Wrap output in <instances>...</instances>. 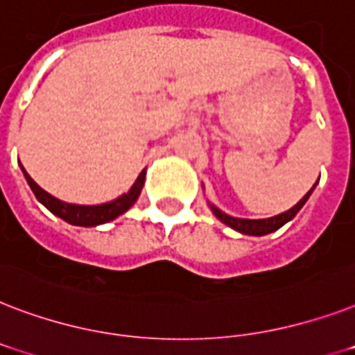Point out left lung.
<instances>
[{
	"instance_id": "left-lung-1",
	"label": "left lung",
	"mask_w": 355,
	"mask_h": 355,
	"mask_svg": "<svg viewBox=\"0 0 355 355\" xmlns=\"http://www.w3.org/2000/svg\"><path fill=\"white\" fill-rule=\"evenodd\" d=\"M311 191L307 192L306 196L302 198L300 202L296 203L293 209L285 211V213H282V215L272 216V218H265V220H244V218H233V216L224 215L222 211H218V209L213 207V205H211V209H213V213L216 215V218H220L224 224H227V226L233 227V230H237V232L241 233H246V235H257V237H259V235H266V233L276 232V230H279L283 224H287L291 218H295L296 213L302 209V205L307 202V198H309Z\"/></svg>"
}]
</instances>
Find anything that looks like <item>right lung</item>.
Instances as JSON below:
<instances>
[{
  "instance_id": "right-lung-1",
  "label": "right lung",
  "mask_w": 355,
  "mask_h": 355,
  "mask_svg": "<svg viewBox=\"0 0 355 355\" xmlns=\"http://www.w3.org/2000/svg\"><path fill=\"white\" fill-rule=\"evenodd\" d=\"M24 170V166H21ZM26 174V170H24ZM144 175H146V170H142L140 175L135 181V185L131 187V191L128 194H123L118 200L111 203H103V205H72V203L60 202L57 198H53L51 194H48L46 191H42L40 187L35 183V181L29 178V174H26V180L31 187V191L35 192V196L40 203H44L46 207L53 213V215L60 216L62 220H66L68 224H73V226H100V224H105V222L114 220L118 215L125 213L140 194V189H142V183H144Z\"/></svg>"
}]
</instances>
